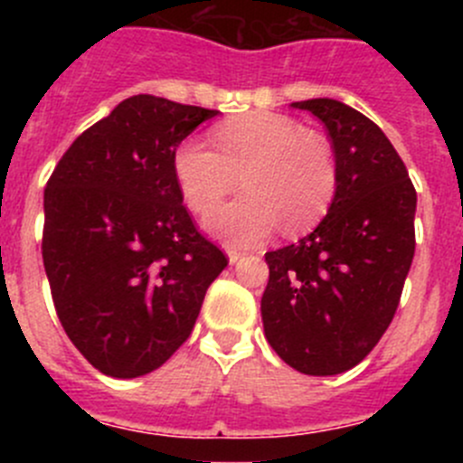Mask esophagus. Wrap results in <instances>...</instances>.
Returning <instances> with one entry per match:
<instances>
[{
	"instance_id": "1",
	"label": "esophagus",
	"mask_w": 463,
	"mask_h": 463,
	"mask_svg": "<svg viewBox=\"0 0 463 463\" xmlns=\"http://www.w3.org/2000/svg\"><path fill=\"white\" fill-rule=\"evenodd\" d=\"M228 261H231V264H237V261L241 260V253H237V250H232V249H228Z\"/></svg>"
}]
</instances>
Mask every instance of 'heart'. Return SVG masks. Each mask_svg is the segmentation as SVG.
I'll list each match as a JSON object with an SVG mask.
<instances>
[{"label":"heart","mask_w":463,"mask_h":463,"mask_svg":"<svg viewBox=\"0 0 463 463\" xmlns=\"http://www.w3.org/2000/svg\"><path fill=\"white\" fill-rule=\"evenodd\" d=\"M219 152L188 138L175 152V176L194 213H210L223 197L246 188L244 197L205 219V228L228 246H253L282 223L300 235L325 217L334 202L338 170L329 141L305 132L282 114L250 111L214 132Z\"/></svg>","instance_id":"b5f03b06"}]
</instances>
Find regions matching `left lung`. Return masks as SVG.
Instances as JSON below:
<instances>
[{"label":"left lung","mask_w":463,"mask_h":463,"mask_svg":"<svg viewBox=\"0 0 463 463\" xmlns=\"http://www.w3.org/2000/svg\"><path fill=\"white\" fill-rule=\"evenodd\" d=\"M326 128L338 185L326 217L300 241L266 253L264 335L309 376L352 370L399 307L414 258L417 193L383 129L334 98L291 102Z\"/></svg>","instance_id":"obj_1"}]
</instances>
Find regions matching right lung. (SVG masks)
Segmentation results:
<instances>
[{
  "instance_id": "1",
  "label": "right lung",
  "mask_w": 463,
  "mask_h": 463,
  "mask_svg": "<svg viewBox=\"0 0 463 463\" xmlns=\"http://www.w3.org/2000/svg\"><path fill=\"white\" fill-rule=\"evenodd\" d=\"M217 114L138 93L82 132L46 184L42 258L55 311L105 376L161 367L228 266L175 176L176 147Z\"/></svg>"
}]
</instances>
